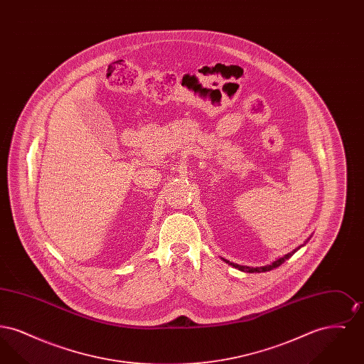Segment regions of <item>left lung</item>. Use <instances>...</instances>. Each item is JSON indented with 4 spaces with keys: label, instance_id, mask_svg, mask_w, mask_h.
Returning <instances> with one entry per match:
<instances>
[{
    "label": "left lung",
    "instance_id": "1",
    "mask_svg": "<svg viewBox=\"0 0 364 364\" xmlns=\"http://www.w3.org/2000/svg\"><path fill=\"white\" fill-rule=\"evenodd\" d=\"M303 245H304V244H303ZM303 245H300V247H303ZM300 247H297V248L294 250L292 252H289V254L284 255L282 258L274 260L273 263H270V264H266V266H260V267H250V266H242V264H237V263H232V262H229V260H225L226 263H229L230 266H233L235 269H239V270L245 272V273H264V272H270V270L276 269V267H278V266H281V264H282L285 260L289 259V258L294 255V252H296V251H297Z\"/></svg>",
    "mask_w": 364,
    "mask_h": 364
}]
</instances>
